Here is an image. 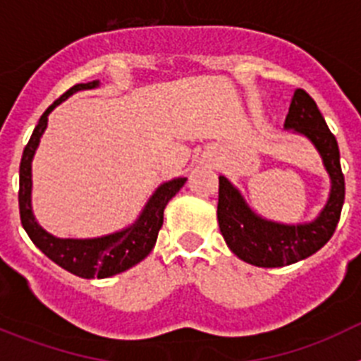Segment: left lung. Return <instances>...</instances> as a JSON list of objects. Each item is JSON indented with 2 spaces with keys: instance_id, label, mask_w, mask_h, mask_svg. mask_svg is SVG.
I'll return each mask as SVG.
<instances>
[{
  "instance_id": "left-lung-1",
  "label": "left lung",
  "mask_w": 361,
  "mask_h": 361,
  "mask_svg": "<svg viewBox=\"0 0 361 361\" xmlns=\"http://www.w3.org/2000/svg\"><path fill=\"white\" fill-rule=\"evenodd\" d=\"M283 128L307 137L318 149L331 178L329 199L311 222L280 224L257 215L240 191L220 175L216 206L220 233L229 250L251 266L283 267L317 253L333 237L345 200V178L336 137L327 128L317 103L302 88L295 90Z\"/></svg>"
}]
</instances>
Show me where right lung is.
I'll return each mask as SVG.
<instances>
[{
    "label": "right lung",
    "mask_w": 361,
    "mask_h": 361,
    "mask_svg": "<svg viewBox=\"0 0 361 361\" xmlns=\"http://www.w3.org/2000/svg\"><path fill=\"white\" fill-rule=\"evenodd\" d=\"M97 86L99 81L75 85L57 99L56 103L50 104L32 132L19 164V215L25 231L52 262L81 279H108L145 260L157 242L159 229L162 228V220H164L166 204L173 199L175 193L186 183V177H178L161 184L132 226L104 237L57 238L37 224L32 213V159L47 128L49 114L75 92L90 90Z\"/></svg>",
    "instance_id": "right-lung-1"
}]
</instances>
